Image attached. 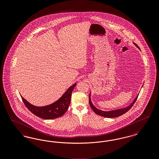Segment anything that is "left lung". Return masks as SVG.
<instances>
[{"mask_svg": "<svg viewBox=\"0 0 159 159\" xmlns=\"http://www.w3.org/2000/svg\"><path fill=\"white\" fill-rule=\"evenodd\" d=\"M134 44L138 48H139L138 46L135 44V43H134ZM139 50H140V49H139ZM91 96V92H90L89 97V104L91 106L92 109L93 110V111L95 113L97 114L98 115L101 116L102 117H107V118H113V117H117L120 116L121 115H123V114H125V113H126L127 111H128L131 108V107L134 104V103L135 102V101H136V99H137V98H138V95L136 96V98L134 99L133 102L129 106H128L127 107L123 108H120V109H117V110H111V111H102L101 110H99L98 108H96L95 106H93V104L92 102Z\"/></svg>", "mask_w": 159, "mask_h": 159, "instance_id": "8db88e82", "label": "left lung"}]
</instances>
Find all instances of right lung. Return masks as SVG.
<instances>
[{"mask_svg":"<svg viewBox=\"0 0 159 159\" xmlns=\"http://www.w3.org/2000/svg\"><path fill=\"white\" fill-rule=\"evenodd\" d=\"M76 84L75 83L69 87L68 89L55 102L47 106L41 107L34 106L24 98L22 96L21 97L25 106L32 113L46 120L53 119L62 116L68 110L69 105L70 104L71 93Z\"/></svg>","mask_w":159,"mask_h":159,"instance_id":"right-lung-1","label":"right lung"}]
</instances>
